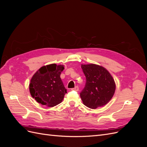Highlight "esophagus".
<instances>
[{
	"label": "esophagus",
	"instance_id": "1",
	"mask_svg": "<svg viewBox=\"0 0 147 147\" xmlns=\"http://www.w3.org/2000/svg\"><path fill=\"white\" fill-rule=\"evenodd\" d=\"M72 90L73 91H78L79 90V88L78 86H75L74 88H72Z\"/></svg>",
	"mask_w": 147,
	"mask_h": 147
}]
</instances>
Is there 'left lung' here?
Listing matches in <instances>:
<instances>
[{
  "mask_svg": "<svg viewBox=\"0 0 147 147\" xmlns=\"http://www.w3.org/2000/svg\"><path fill=\"white\" fill-rule=\"evenodd\" d=\"M86 77L85 86L80 92L84 105L96 109L106 105L112 98L116 85L109 71L94 64L82 65Z\"/></svg>",
  "mask_w": 147,
  "mask_h": 147,
  "instance_id": "obj_1",
  "label": "left lung"
}]
</instances>
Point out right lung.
I'll list each match as a JSON object with an SVG mask.
<instances>
[{
  "mask_svg": "<svg viewBox=\"0 0 147 147\" xmlns=\"http://www.w3.org/2000/svg\"><path fill=\"white\" fill-rule=\"evenodd\" d=\"M63 65L56 64L43 66L33 75L29 84L31 96L42 105L52 107L63 101L67 90L60 75Z\"/></svg>",
  "mask_w": 147,
  "mask_h": 147,
  "instance_id": "1",
  "label": "right lung"
}]
</instances>
